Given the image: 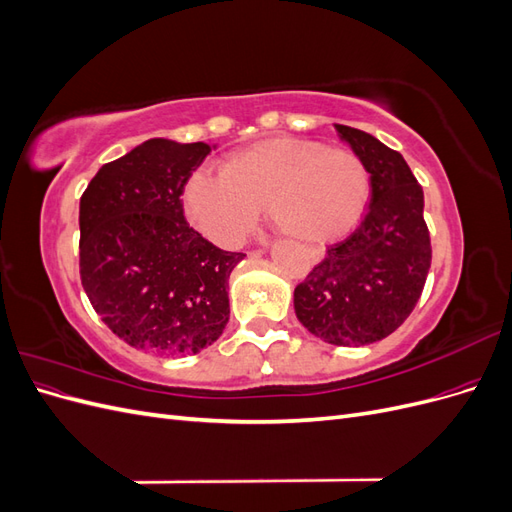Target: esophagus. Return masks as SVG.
Returning <instances> with one entry per match:
<instances>
[{
	"label": "esophagus",
	"mask_w": 512,
	"mask_h": 512,
	"mask_svg": "<svg viewBox=\"0 0 512 512\" xmlns=\"http://www.w3.org/2000/svg\"><path fill=\"white\" fill-rule=\"evenodd\" d=\"M312 258H318V252H312Z\"/></svg>",
	"instance_id": "obj_1"
}]
</instances>
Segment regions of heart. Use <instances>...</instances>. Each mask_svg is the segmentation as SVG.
<instances>
[{
  "instance_id": "obj_1",
  "label": "heart",
  "mask_w": 512,
  "mask_h": 512,
  "mask_svg": "<svg viewBox=\"0 0 512 512\" xmlns=\"http://www.w3.org/2000/svg\"><path fill=\"white\" fill-rule=\"evenodd\" d=\"M183 200L190 220L224 247L250 235L262 207L284 235L327 243L361 220L369 173L350 149L277 136L230 153L220 177L196 173Z\"/></svg>"
}]
</instances>
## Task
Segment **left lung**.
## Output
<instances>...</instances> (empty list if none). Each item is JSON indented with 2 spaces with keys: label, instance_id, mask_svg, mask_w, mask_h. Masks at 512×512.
<instances>
[{
  "label": "left lung",
  "instance_id": "1",
  "mask_svg": "<svg viewBox=\"0 0 512 512\" xmlns=\"http://www.w3.org/2000/svg\"><path fill=\"white\" fill-rule=\"evenodd\" d=\"M335 130L369 173L371 200L346 239L294 288L303 327L335 346H367L412 314L431 267L423 188L399 151L350 126Z\"/></svg>",
  "mask_w": 512,
  "mask_h": 512
}]
</instances>
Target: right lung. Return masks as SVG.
Wrapping results in <instances>:
<instances>
[{"label": "right lung", "mask_w": 512, "mask_h": 512, "mask_svg": "<svg viewBox=\"0 0 512 512\" xmlns=\"http://www.w3.org/2000/svg\"><path fill=\"white\" fill-rule=\"evenodd\" d=\"M209 153L207 143L149 138L104 164L81 196L83 288L132 348L196 354L228 322V277L245 254L209 243L185 222L181 203Z\"/></svg>", "instance_id": "add662e5"}]
</instances>
